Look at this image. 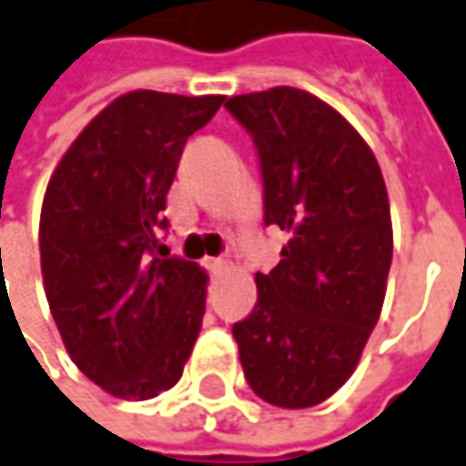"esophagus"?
Returning a JSON list of instances; mask_svg holds the SVG:
<instances>
[{
	"instance_id": "1",
	"label": "esophagus",
	"mask_w": 466,
	"mask_h": 466,
	"mask_svg": "<svg viewBox=\"0 0 466 466\" xmlns=\"http://www.w3.org/2000/svg\"><path fill=\"white\" fill-rule=\"evenodd\" d=\"M207 268H208V270H211V273H214V275L221 273V270L227 268V259H221V258H208V259H207Z\"/></svg>"
}]
</instances>
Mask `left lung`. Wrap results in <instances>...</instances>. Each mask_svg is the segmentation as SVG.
<instances>
[{
  "instance_id": "1",
  "label": "left lung",
  "mask_w": 466,
  "mask_h": 466,
  "mask_svg": "<svg viewBox=\"0 0 466 466\" xmlns=\"http://www.w3.org/2000/svg\"><path fill=\"white\" fill-rule=\"evenodd\" d=\"M258 145L265 224L288 232L280 262L258 273V303L234 324L249 388L278 408L339 390L378 324L392 262L388 188L365 137L303 88L224 104Z\"/></svg>"
}]
</instances>
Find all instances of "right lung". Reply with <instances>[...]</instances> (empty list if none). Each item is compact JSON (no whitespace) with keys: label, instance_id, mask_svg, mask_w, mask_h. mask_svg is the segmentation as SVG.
Returning <instances> with one entry per match:
<instances>
[{"label":"right lung","instance_id":"obj_1","mask_svg":"<svg viewBox=\"0 0 466 466\" xmlns=\"http://www.w3.org/2000/svg\"><path fill=\"white\" fill-rule=\"evenodd\" d=\"M224 96L137 88L104 106L63 153L40 208L47 306L74 365L101 390H170L198 339L208 275L157 249L180 153Z\"/></svg>","mask_w":466,"mask_h":466}]
</instances>
